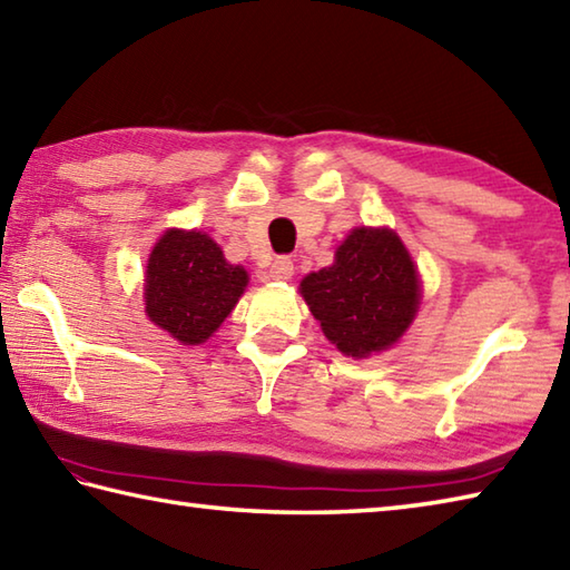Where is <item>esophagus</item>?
Wrapping results in <instances>:
<instances>
[{"instance_id": "obj_1", "label": "esophagus", "mask_w": 570, "mask_h": 570, "mask_svg": "<svg viewBox=\"0 0 570 570\" xmlns=\"http://www.w3.org/2000/svg\"><path fill=\"white\" fill-rule=\"evenodd\" d=\"M269 276L276 278V282H288V278L294 276V262L292 256H276L272 269H269Z\"/></svg>"}]
</instances>
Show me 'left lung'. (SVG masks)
Listing matches in <instances>:
<instances>
[{"label":"left lung","instance_id":"left-lung-1","mask_svg":"<svg viewBox=\"0 0 570 570\" xmlns=\"http://www.w3.org/2000/svg\"><path fill=\"white\" fill-rule=\"evenodd\" d=\"M323 336L351 358L387 351L415 321L422 288L403 239L387 227H355L336 259L298 286Z\"/></svg>","mask_w":570,"mask_h":570}]
</instances>
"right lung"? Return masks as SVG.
Listing matches in <instances>:
<instances>
[{"label":"right lung","instance_id":"add662e5","mask_svg":"<svg viewBox=\"0 0 570 570\" xmlns=\"http://www.w3.org/2000/svg\"><path fill=\"white\" fill-rule=\"evenodd\" d=\"M249 284L219 244L197 229H167L145 269V314L183 345H199L225 321Z\"/></svg>","mask_w":570,"mask_h":570}]
</instances>
